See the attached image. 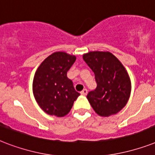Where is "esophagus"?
Returning a JSON list of instances; mask_svg holds the SVG:
<instances>
[{
  "mask_svg": "<svg viewBox=\"0 0 155 155\" xmlns=\"http://www.w3.org/2000/svg\"><path fill=\"white\" fill-rule=\"evenodd\" d=\"M80 94L83 95V96H86L87 94V89H84L82 92H80Z\"/></svg>",
  "mask_w": 155,
  "mask_h": 155,
  "instance_id": "1",
  "label": "esophagus"
}]
</instances>
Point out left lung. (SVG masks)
<instances>
[{
    "mask_svg": "<svg viewBox=\"0 0 155 155\" xmlns=\"http://www.w3.org/2000/svg\"><path fill=\"white\" fill-rule=\"evenodd\" d=\"M83 58L94 72L97 84L87 96L92 108L101 117L120 112L131 93V80L125 67L108 51H90L84 54Z\"/></svg>",
    "mask_w": 155,
    "mask_h": 155,
    "instance_id": "obj_1",
    "label": "left lung"
}]
</instances>
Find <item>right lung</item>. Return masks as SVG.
<instances>
[{
  "mask_svg": "<svg viewBox=\"0 0 155 155\" xmlns=\"http://www.w3.org/2000/svg\"><path fill=\"white\" fill-rule=\"evenodd\" d=\"M75 59L73 54L54 52L45 58L35 71L34 97L40 108L49 115L58 117L67 115L80 96L67 76Z\"/></svg>",
  "mask_w": 155,
  "mask_h": 155,
  "instance_id": "obj_1",
  "label": "right lung"
}]
</instances>
